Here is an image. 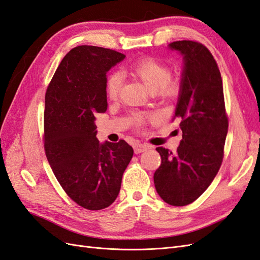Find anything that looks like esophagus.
I'll return each instance as SVG.
<instances>
[{"mask_svg":"<svg viewBox=\"0 0 260 260\" xmlns=\"http://www.w3.org/2000/svg\"><path fill=\"white\" fill-rule=\"evenodd\" d=\"M148 148H151V146L147 145V144H136L135 145V153L140 154L142 152H145L146 149H148Z\"/></svg>","mask_w":260,"mask_h":260,"instance_id":"obj_1","label":"esophagus"}]
</instances>
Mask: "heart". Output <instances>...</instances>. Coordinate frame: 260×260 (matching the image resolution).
<instances>
[{"label": "heart", "instance_id": "1", "mask_svg": "<svg viewBox=\"0 0 260 260\" xmlns=\"http://www.w3.org/2000/svg\"><path fill=\"white\" fill-rule=\"evenodd\" d=\"M129 73L142 82L146 88L155 92V95L165 101H176L182 92V80L179 76H171L170 68L152 56L140 58L129 67ZM122 79L119 73H112L106 80V94L109 99L115 100L119 95ZM135 123L141 125L143 123L142 117H136Z\"/></svg>", "mask_w": 260, "mask_h": 260}]
</instances>
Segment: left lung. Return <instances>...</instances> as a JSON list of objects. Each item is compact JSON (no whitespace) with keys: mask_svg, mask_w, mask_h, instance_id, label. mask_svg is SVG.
<instances>
[{"mask_svg":"<svg viewBox=\"0 0 260 260\" xmlns=\"http://www.w3.org/2000/svg\"><path fill=\"white\" fill-rule=\"evenodd\" d=\"M169 48L184 58L182 92L175 114L182 140L176 154L156 148L161 164L154 174V184L164 202L185 206L198 200L218 174L229 120L221 75L210 51L190 40L172 42Z\"/></svg>","mask_w":260,"mask_h":260,"instance_id":"left-lung-1","label":"left lung"}]
</instances>
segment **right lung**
<instances>
[{
  "mask_svg": "<svg viewBox=\"0 0 260 260\" xmlns=\"http://www.w3.org/2000/svg\"><path fill=\"white\" fill-rule=\"evenodd\" d=\"M124 55L93 45L70 50L45 93L43 143L62 190L78 205L100 210L115 202L133 148L120 140L100 144L94 123L107 109L106 73Z\"/></svg>",
  "mask_w": 260,
  "mask_h": 260,
  "instance_id": "add662e5",
  "label": "right lung"
}]
</instances>
